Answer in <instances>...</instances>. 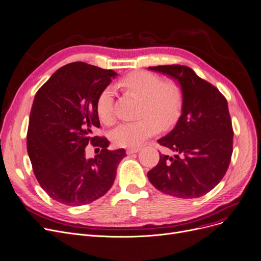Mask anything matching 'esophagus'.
I'll return each mask as SVG.
<instances>
[{"label": "esophagus", "mask_w": 261, "mask_h": 261, "mask_svg": "<svg viewBox=\"0 0 261 261\" xmlns=\"http://www.w3.org/2000/svg\"><path fill=\"white\" fill-rule=\"evenodd\" d=\"M139 150H140L139 147H129V148H127V150H126V154L127 155H132L134 153L139 152Z\"/></svg>", "instance_id": "34e87169"}]
</instances>
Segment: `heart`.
<instances>
[{"mask_svg": "<svg viewBox=\"0 0 261 261\" xmlns=\"http://www.w3.org/2000/svg\"><path fill=\"white\" fill-rule=\"evenodd\" d=\"M127 94L141 98L137 121L120 124L110 133L115 145L136 147L158 133L159 127L169 128L180 118L185 94L181 86L174 82H165L158 74L137 71L127 74L118 84ZM96 114L101 122L115 121L114 92L105 88L97 96Z\"/></svg>", "mask_w": 261, "mask_h": 261, "instance_id": "1", "label": "heart"}]
</instances>
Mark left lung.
<instances>
[{"mask_svg":"<svg viewBox=\"0 0 261 261\" xmlns=\"http://www.w3.org/2000/svg\"><path fill=\"white\" fill-rule=\"evenodd\" d=\"M178 81L185 94L182 114L176 126L158 143L175 152L159 154V163L147 177L169 195L194 198L213 190L228 169L233 132L225 96L189 67H148Z\"/></svg>","mask_w":261,"mask_h":261,"instance_id":"1","label":"left lung"}]
</instances>
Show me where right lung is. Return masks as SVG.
Returning a JSON list of instances; mask_svg holds the SVG:
<instances>
[{
  "label": "right lung",
  "mask_w": 261,
  "mask_h": 261,
  "mask_svg": "<svg viewBox=\"0 0 261 261\" xmlns=\"http://www.w3.org/2000/svg\"><path fill=\"white\" fill-rule=\"evenodd\" d=\"M117 73L82 61L58 69L37 91L27 136L34 174L53 200L68 206L89 204L113 186L125 150L109 151L100 127L96 100ZM88 143L101 147L94 159L85 157Z\"/></svg>",
  "instance_id": "1"
}]
</instances>
